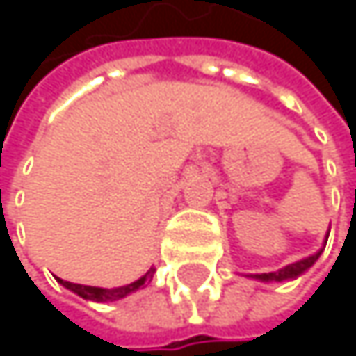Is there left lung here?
Listing matches in <instances>:
<instances>
[{
	"label": "left lung",
	"mask_w": 356,
	"mask_h": 356,
	"mask_svg": "<svg viewBox=\"0 0 356 356\" xmlns=\"http://www.w3.org/2000/svg\"><path fill=\"white\" fill-rule=\"evenodd\" d=\"M327 235H330V233H327ZM320 253H316V255H309V257H305V259H301V261H295V264H291V266H286V268H282V270H278V272L257 274L255 278H259V280H266V282H270V280H274V282H280V280L295 278V276L303 274L307 268H312V266L316 264V259L320 257Z\"/></svg>",
	"instance_id": "obj_1"
}]
</instances>
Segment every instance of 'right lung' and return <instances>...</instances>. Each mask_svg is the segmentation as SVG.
Listing matches in <instances>:
<instances>
[{
  "instance_id": "1",
  "label": "right lung",
  "mask_w": 356,
  "mask_h": 356,
  "mask_svg": "<svg viewBox=\"0 0 356 356\" xmlns=\"http://www.w3.org/2000/svg\"><path fill=\"white\" fill-rule=\"evenodd\" d=\"M154 274V270H148L140 280L131 282V284H125V286H119V289H99V286H84V284H74V282H67V280H61L57 278L65 289L74 291L76 295H80L82 299H88V301H99V303H105V301H117V299H123L125 295L134 293L136 289H140L146 280H150Z\"/></svg>"
}]
</instances>
